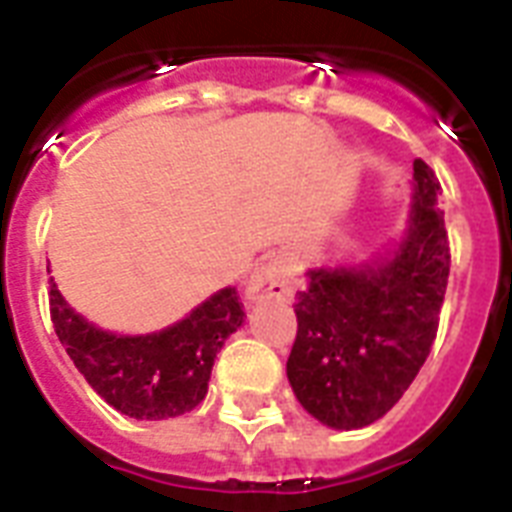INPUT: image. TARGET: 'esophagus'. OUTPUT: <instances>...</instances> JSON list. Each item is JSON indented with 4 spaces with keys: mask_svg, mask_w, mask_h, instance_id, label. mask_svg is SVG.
I'll use <instances>...</instances> for the list:
<instances>
[{
    "mask_svg": "<svg viewBox=\"0 0 512 512\" xmlns=\"http://www.w3.org/2000/svg\"><path fill=\"white\" fill-rule=\"evenodd\" d=\"M292 271L284 260H268L247 281L249 300H292Z\"/></svg>",
    "mask_w": 512,
    "mask_h": 512,
    "instance_id": "1",
    "label": "esophagus"
}]
</instances>
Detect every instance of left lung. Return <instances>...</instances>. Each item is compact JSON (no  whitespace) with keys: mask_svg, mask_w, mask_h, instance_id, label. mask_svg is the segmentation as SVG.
Returning a JSON list of instances; mask_svg holds the SVG:
<instances>
[{"mask_svg":"<svg viewBox=\"0 0 512 512\" xmlns=\"http://www.w3.org/2000/svg\"><path fill=\"white\" fill-rule=\"evenodd\" d=\"M436 172L414 159L412 225L377 268L311 271L297 292L289 385L308 414L353 430L390 412L430 356L449 281Z\"/></svg>","mask_w":512,"mask_h":512,"instance_id":"8db88e82","label":"left lung"}]
</instances>
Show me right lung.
Returning <instances> with one entry per match:
<instances>
[{
    "mask_svg": "<svg viewBox=\"0 0 512 512\" xmlns=\"http://www.w3.org/2000/svg\"><path fill=\"white\" fill-rule=\"evenodd\" d=\"M50 319L76 369L116 412L167 420L204 401L217 350L247 316L239 292L228 287L164 332L116 337L71 311L50 281Z\"/></svg>",
    "mask_w": 512,
    "mask_h": 512,
    "instance_id": "obj_1",
    "label": "right lung"
}]
</instances>
